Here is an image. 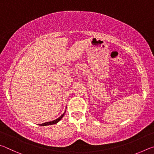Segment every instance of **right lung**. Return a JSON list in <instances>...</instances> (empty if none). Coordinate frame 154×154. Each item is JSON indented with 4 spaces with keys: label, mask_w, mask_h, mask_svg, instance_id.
Returning a JSON list of instances; mask_svg holds the SVG:
<instances>
[{
    "label": "right lung",
    "mask_w": 154,
    "mask_h": 154,
    "mask_svg": "<svg viewBox=\"0 0 154 154\" xmlns=\"http://www.w3.org/2000/svg\"><path fill=\"white\" fill-rule=\"evenodd\" d=\"M64 113H65V112H64V113L62 115V116H61L60 117H59V118H58V119H55V120H53V121H51V122H45V123H43V124H39V126H49V125H52V124H57V123H58V122L60 120H61V119H62V118H63V116H64Z\"/></svg>",
    "instance_id": "obj_1"
}]
</instances>
